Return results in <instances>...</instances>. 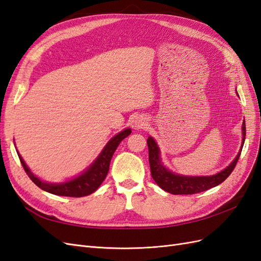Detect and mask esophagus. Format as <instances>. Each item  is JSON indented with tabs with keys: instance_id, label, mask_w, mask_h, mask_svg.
Masks as SVG:
<instances>
[{
	"instance_id": "obj_1",
	"label": "esophagus",
	"mask_w": 261,
	"mask_h": 261,
	"mask_svg": "<svg viewBox=\"0 0 261 261\" xmlns=\"http://www.w3.org/2000/svg\"><path fill=\"white\" fill-rule=\"evenodd\" d=\"M148 126V122L145 120V117H137L134 122V127L135 129H144Z\"/></svg>"
}]
</instances>
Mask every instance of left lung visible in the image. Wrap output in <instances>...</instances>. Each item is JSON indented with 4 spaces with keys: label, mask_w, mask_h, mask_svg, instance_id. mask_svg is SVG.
<instances>
[{
    "label": "left lung",
    "mask_w": 261,
    "mask_h": 261,
    "mask_svg": "<svg viewBox=\"0 0 261 261\" xmlns=\"http://www.w3.org/2000/svg\"><path fill=\"white\" fill-rule=\"evenodd\" d=\"M242 132L243 141L239 154L236 155L235 159L227 168L218 173V174L211 176H184L175 174V173L169 171L161 162L160 149L158 147L155 140L152 137H148L147 144L149 150V164L152 178L154 179L158 186L161 187L163 191L173 195H192L208 191V189L212 187L218 186L231 174L236 163H238L240 159L245 137H246V126H245V121L242 126Z\"/></svg>",
    "instance_id": "obj_1"
}]
</instances>
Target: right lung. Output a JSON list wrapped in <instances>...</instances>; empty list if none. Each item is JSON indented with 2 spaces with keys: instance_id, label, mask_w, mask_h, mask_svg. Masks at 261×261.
<instances>
[{
  "instance_id": "add662e5",
  "label": "right lung",
  "mask_w": 261,
  "mask_h": 261,
  "mask_svg": "<svg viewBox=\"0 0 261 261\" xmlns=\"http://www.w3.org/2000/svg\"><path fill=\"white\" fill-rule=\"evenodd\" d=\"M130 133V128H126L121 133H118L117 135H115L106 145L99 156L94 160V162L90 167L83 173V174L61 184H52L38 178L34 173L29 170L20 154L18 152L17 154L19 156V160L23 170H25L27 175L39 188H41L43 191L53 195L66 197H84L96 192L99 186L102 184V181L105 180V178L108 175L110 162H111V159L117 146L120 145L121 141L127 137Z\"/></svg>"
}]
</instances>
